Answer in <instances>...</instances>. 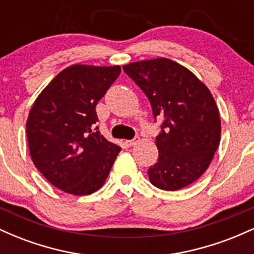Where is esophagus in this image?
I'll list each match as a JSON object with an SVG mask.
<instances>
[{
	"instance_id": "34e87169",
	"label": "esophagus",
	"mask_w": 254,
	"mask_h": 254,
	"mask_svg": "<svg viewBox=\"0 0 254 254\" xmlns=\"http://www.w3.org/2000/svg\"><path fill=\"white\" fill-rule=\"evenodd\" d=\"M138 141H139V137H135V138L125 141V145H127V147H133V145L137 144V142Z\"/></svg>"
}]
</instances>
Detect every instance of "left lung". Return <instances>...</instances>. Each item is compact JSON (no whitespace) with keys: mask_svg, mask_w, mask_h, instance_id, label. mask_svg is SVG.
I'll return each mask as SVG.
<instances>
[{"mask_svg":"<svg viewBox=\"0 0 254 254\" xmlns=\"http://www.w3.org/2000/svg\"><path fill=\"white\" fill-rule=\"evenodd\" d=\"M164 119L156 136L159 159L148 170L150 183L166 191L190 185L210 165L221 137L217 105L196 75L168 58L123 65Z\"/></svg>","mask_w":254,"mask_h":254,"instance_id":"1","label":"left lung"}]
</instances>
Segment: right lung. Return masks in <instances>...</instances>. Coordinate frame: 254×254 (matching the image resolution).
Returning <instances> with one entry per match:
<instances>
[{"mask_svg": "<svg viewBox=\"0 0 254 254\" xmlns=\"http://www.w3.org/2000/svg\"><path fill=\"white\" fill-rule=\"evenodd\" d=\"M121 66L74 64L38 95L26 123L28 148L38 171L66 193L84 196L104 185L122 150L100 135L98 101Z\"/></svg>", "mask_w": 254, "mask_h": 254, "instance_id": "add662e5", "label": "right lung"}]
</instances>
